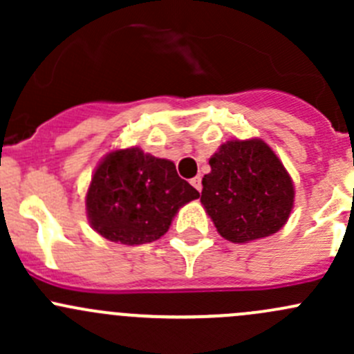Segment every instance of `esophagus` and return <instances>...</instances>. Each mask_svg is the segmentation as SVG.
Wrapping results in <instances>:
<instances>
[{
    "mask_svg": "<svg viewBox=\"0 0 354 354\" xmlns=\"http://www.w3.org/2000/svg\"><path fill=\"white\" fill-rule=\"evenodd\" d=\"M190 183H192V187L195 188V190L202 192V178H200V176H195V178H192V180H190Z\"/></svg>",
    "mask_w": 354,
    "mask_h": 354,
    "instance_id": "obj_1",
    "label": "esophagus"
}]
</instances>
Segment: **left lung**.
<instances>
[{"mask_svg": "<svg viewBox=\"0 0 354 354\" xmlns=\"http://www.w3.org/2000/svg\"><path fill=\"white\" fill-rule=\"evenodd\" d=\"M200 202L219 234L246 243L277 233L295 202V187L272 149L259 138L230 140L209 160Z\"/></svg>", "mask_w": 354, "mask_h": 354, "instance_id": "left-lung-1", "label": "left lung"}]
</instances>
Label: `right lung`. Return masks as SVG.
Masks as SVG:
<instances>
[{"label": "right lung", "mask_w": 354, "mask_h": 354, "mask_svg": "<svg viewBox=\"0 0 354 354\" xmlns=\"http://www.w3.org/2000/svg\"><path fill=\"white\" fill-rule=\"evenodd\" d=\"M198 197L174 162L131 147L101 160L85 207L91 226L106 240L142 245L159 240L180 207Z\"/></svg>", "instance_id": "add662e5"}]
</instances>
